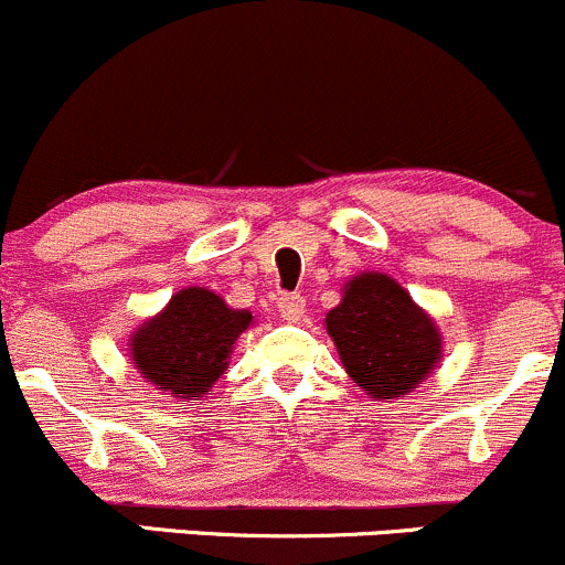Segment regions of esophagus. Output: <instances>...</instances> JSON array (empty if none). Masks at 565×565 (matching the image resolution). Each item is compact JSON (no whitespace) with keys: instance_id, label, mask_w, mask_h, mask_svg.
Masks as SVG:
<instances>
[{"instance_id":"1","label":"esophagus","mask_w":565,"mask_h":565,"mask_svg":"<svg viewBox=\"0 0 565 565\" xmlns=\"http://www.w3.org/2000/svg\"><path fill=\"white\" fill-rule=\"evenodd\" d=\"M277 309H280V315L285 320H299L301 315H305L307 301L301 294H285V296H280V301H277Z\"/></svg>"}]
</instances>
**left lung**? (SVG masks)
<instances>
[{"label": "left lung", "mask_w": 565, "mask_h": 565, "mask_svg": "<svg viewBox=\"0 0 565 565\" xmlns=\"http://www.w3.org/2000/svg\"><path fill=\"white\" fill-rule=\"evenodd\" d=\"M348 374L366 396L402 398L436 369L441 333L412 296L382 271L344 282V296L326 315Z\"/></svg>", "instance_id": "8db88e82"}]
</instances>
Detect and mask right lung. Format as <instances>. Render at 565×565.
<instances>
[{
	"mask_svg": "<svg viewBox=\"0 0 565 565\" xmlns=\"http://www.w3.org/2000/svg\"><path fill=\"white\" fill-rule=\"evenodd\" d=\"M250 323V309H232L215 290L193 285L131 333V361L145 382L196 402L226 372L236 337Z\"/></svg>",
	"mask_w": 565,
	"mask_h": 565,
	"instance_id": "1",
	"label": "right lung"
}]
</instances>
